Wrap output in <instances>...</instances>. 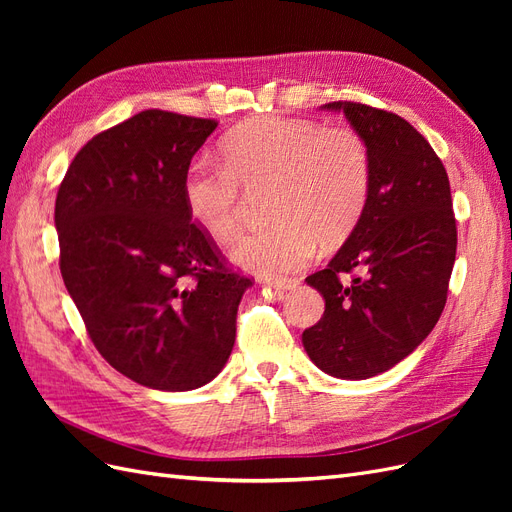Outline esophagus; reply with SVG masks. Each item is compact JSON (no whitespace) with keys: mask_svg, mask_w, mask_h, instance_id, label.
I'll return each mask as SVG.
<instances>
[{"mask_svg":"<svg viewBox=\"0 0 512 512\" xmlns=\"http://www.w3.org/2000/svg\"><path fill=\"white\" fill-rule=\"evenodd\" d=\"M267 284L275 290H292L299 286V280H292V277H269Z\"/></svg>","mask_w":512,"mask_h":512,"instance_id":"34e87169","label":"esophagus"}]
</instances>
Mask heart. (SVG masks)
Listing matches in <instances>:
<instances>
[{"label":"heart","mask_w":512,"mask_h":512,"mask_svg":"<svg viewBox=\"0 0 512 512\" xmlns=\"http://www.w3.org/2000/svg\"><path fill=\"white\" fill-rule=\"evenodd\" d=\"M273 190L269 230L230 245L239 267L282 275L305 267L322 247L342 243L359 224L371 190V156L354 128L307 119H256L224 141V164L196 160L183 177V203L213 241L235 235L245 192Z\"/></svg>","instance_id":"1"}]
</instances>
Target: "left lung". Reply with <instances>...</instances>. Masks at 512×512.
I'll return each instance as SVG.
<instances>
[{
    "label": "left lung",
    "instance_id": "1",
    "mask_svg": "<svg viewBox=\"0 0 512 512\" xmlns=\"http://www.w3.org/2000/svg\"><path fill=\"white\" fill-rule=\"evenodd\" d=\"M322 108L344 113L363 136L371 190L327 269L305 280L324 297V314L303 331V346L324 374L365 380L416 350L446 305L457 254L451 185L436 151L404 117L348 100Z\"/></svg>",
    "mask_w": 512,
    "mask_h": 512
}]
</instances>
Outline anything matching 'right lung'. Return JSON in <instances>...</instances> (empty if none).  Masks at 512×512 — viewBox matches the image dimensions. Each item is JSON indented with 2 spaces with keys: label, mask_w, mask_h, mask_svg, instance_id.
I'll use <instances>...</instances> for the list:
<instances>
[{
  "label": "right lung",
  "mask_w": 512,
  "mask_h": 512,
  "mask_svg": "<svg viewBox=\"0 0 512 512\" xmlns=\"http://www.w3.org/2000/svg\"><path fill=\"white\" fill-rule=\"evenodd\" d=\"M215 128L138 113L91 138L57 192L59 269L91 342L149 389L192 391L218 376L252 286L183 203V177Z\"/></svg>",
  "instance_id": "right-lung-1"
}]
</instances>
